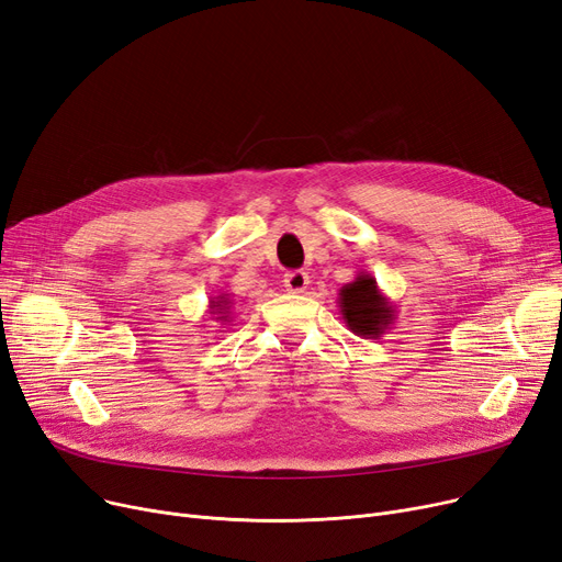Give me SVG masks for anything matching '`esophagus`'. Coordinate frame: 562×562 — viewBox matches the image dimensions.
<instances>
[{"mask_svg": "<svg viewBox=\"0 0 562 562\" xmlns=\"http://www.w3.org/2000/svg\"><path fill=\"white\" fill-rule=\"evenodd\" d=\"M307 284H310V276L305 271H289L284 276V286L291 293H303L307 289Z\"/></svg>", "mask_w": 562, "mask_h": 562, "instance_id": "esophagus-1", "label": "esophagus"}]
</instances>
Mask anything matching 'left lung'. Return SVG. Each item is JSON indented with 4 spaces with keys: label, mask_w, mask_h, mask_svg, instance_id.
Instances as JSON below:
<instances>
[{
    "label": "left lung",
    "mask_w": 562,
    "mask_h": 562,
    "mask_svg": "<svg viewBox=\"0 0 562 562\" xmlns=\"http://www.w3.org/2000/svg\"><path fill=\"white\" fill-rule=\"evenodd\" d=\"M337 305L348 330L364 339H380L396 318L394 305L382 296L375 278L364 271L339 289Z\"/></svg>",
    "instance_id": "8db88e82"
}]
</instances>
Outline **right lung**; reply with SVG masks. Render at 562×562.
<instances>
[{
    "label": "right lung",
    "instance_id": "1",
    "mask_svg": "<svg viewBox=\"0 0 562 562\" xmlns=\"http://www.w3.org/2000/svg\"><path fill=\"white\" fill-rule=\"evenodd\" d=\"M229 312H232V301H229V293H221L214 301H210V314H214V318L218 323H229Z\"/></svg>",
    "mask_w": 562,
    "mask_h": 562
}]
</instances>
